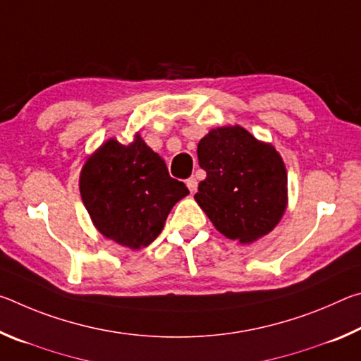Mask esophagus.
<instances>
[{"mask_svg": "<svg viewBox=\"0 0 361 361\" xmlns=\"http://www.w3.org/2000/svg\"><path fill=\"white\" fill-rule=\"evenodd\" d=\"M186 186H188L189 191H191V194H194L195 191H197V180H195L194 176H191V178H188Z\"/></svg>", "mask_w": 361, "mask_h": 361, "instance_id": "obj_1", "label": "esophagus"}]
</instances>
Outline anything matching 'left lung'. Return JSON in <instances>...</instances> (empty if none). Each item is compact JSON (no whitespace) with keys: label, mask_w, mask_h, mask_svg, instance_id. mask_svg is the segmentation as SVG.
<instances>
[{"label":"left lung","mask_w":361,"mask_h":361,"mask_svg":"<svg viewBox=\"0 0 361 361\" xmlns=\"http://www.w3.org/2000/svg\"><path fill=\"white\" fill-rule=\"evenodd\" d=\"M207 178L194 199L215 228L240 243L271 232L286 207V170L271 145L242 127H218L197 145Z\"/></svg>","instance_id":"left-lung-1"}]
</instances>
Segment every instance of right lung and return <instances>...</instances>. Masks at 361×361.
Wrapping results in <instances>:
<instances>
[{
  "mask_svg": "<svg viewBox=\"0 0 361 361\" xmlns=\"http://www.w3.org/2000/svg\"><path fill=\"white\" fill-rule=\"evenodd\" d=\"M79 189L97 229L132 250L148 247L172 207L189 194L138 135L129 146L108 140L85 162Z\"/></svg>",
  "mask_w": 361,
  "mask_h": 361,
  "instance_id": "1",
  "label": "right lung"
}]
</instances>
